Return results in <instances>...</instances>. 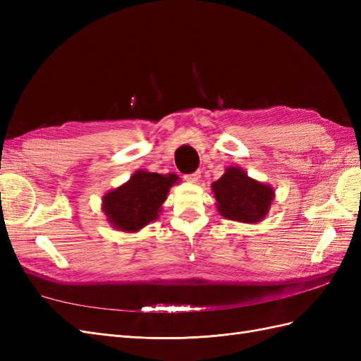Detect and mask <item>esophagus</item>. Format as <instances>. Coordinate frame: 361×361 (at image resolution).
<instances>
[{"mask_svg": "<svg viewBox=\"0 0 361 361\" xmlns=\"http://www.w3.org/2000/svg\"><path fill=\"white\" fill-rule=\"evenodd\" d=\"M200 171H194V173H190V174H185L183 179L188 180V182H197L200 179Z\"/></svg>", "mask_w": 361, "mask_h": 361, "instance_id": "esophagus-1", "label": "esophagus"}]
</instances>
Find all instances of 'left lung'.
Wrapping results in <instances>:
<instances>
[{
	"label": "left lung",
	"instance_id": "1",
	"mask_svg": "<svg viewBox=\"0 0 361 361\" xmlns=\"http://www.w3.org/2000/svg\"><path fill=\"white\" fill-rule=\"evenodd\" d=\"M216 207L223 216L241 223H259L269 211L274 191L268 185L248 178L236 167L227 169L214 182Z\"/></svg>",
	"mask_w": 361,
	"mask_h": 361
}]
</instances>
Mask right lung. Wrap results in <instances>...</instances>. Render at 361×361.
Segmentation results:
<instances>
[{
  "mask_svg": "<svg viewBox=\"0 0 361 361\" xmlns=\"http://www.w3.org/2000/svg\"><path fill=\"white\" fill-rule=\"evenodd\" d=\"M176 174L137 171L122 187L105 194L102 209L117 231L137 232L158 218Z\"/></svg>",
  "mask_w": 361,
  "mask_h": 361,
  "instance_id": "obj_1",
  "label": "right lung"
}]
</instances>
